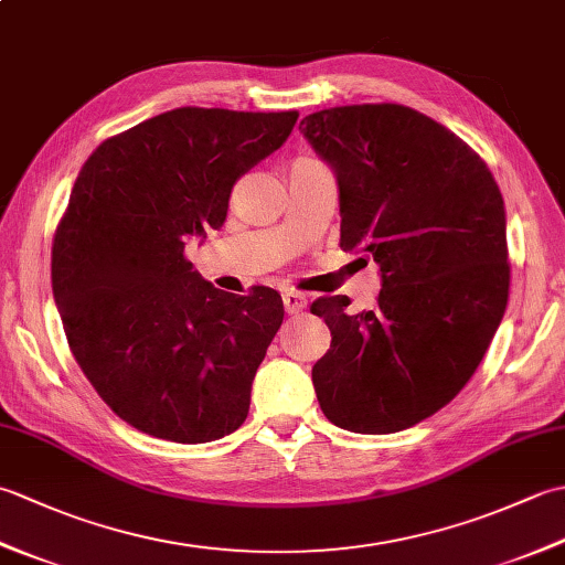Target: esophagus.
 Wrapping results in <instances>:
<instances>
[{
	"label": "esophagus",
	"mask_w": 565,
	"mask_h": 565,
	"mask_svg": "<svg viewBox=\"0 0 565 565\" xmlns=\"http://www.w3.org/2000/svg\"><path fill=\"white\" fill-rule=\"evenodd\" d=\"M306 306H308V298H306L303 294H296V291L284 294V308H286V313L296 316V313H301V310H303Z\"/></svg>",
	"instance_id": "obj_1"
}]
</instances>
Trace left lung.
Returning a JSON list of instances; mask_svg holds the SVG:
<instances>
[{
  "instance_id": "left-lung-1",
  "label": "left lung",
  "mask_w": 565,
  "mask_h": 565,
  "mask_svg": "<svg viewBox=\"0 0 565 565\" xmlns=\"http://www.w3.org/2000/svg\"><path fill=\"white\" fill-rule=\"evenodd\" d=\"M301 134L340 186V247L371 255L376 306L322 296L332 332L313 386L332 425L391 435L454 401L505 316V203L473 148L403 104L334 106Z\"/></svg>"
}]
</instances>
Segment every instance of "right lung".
Masks as SVG:
<instances>
[{"mask_svg": "<svg viewBox=\"0 0 565 565\" xmlns=\"http://www.w3.org/2000/svg\"><path fill=\"white\" fill-rule=\"evenodd\" d=\"M296 118L182 106L106 138L82 164L53 237L55 306L99 398L150 437L203 444L245 423L281 296L215 289L184 245L218 231L233 184Z\"/></svg>", "mask_w": 565, "mask_h": 565, "instance_id": "right-lung-1", "label": "right lung"}]
</instances>
